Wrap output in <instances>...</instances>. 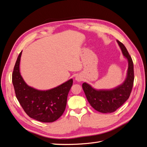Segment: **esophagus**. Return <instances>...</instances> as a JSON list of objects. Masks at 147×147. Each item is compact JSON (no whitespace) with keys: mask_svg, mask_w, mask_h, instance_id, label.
Segmentation results:
<instances>
[{"mask_svg":"<svg viewBox=\"0 0 147 147\" xmlns=\"http://www.w3.org/2000/svg\"><path fill=\"white\" fill-rule=\"evenodd\" d=\"M75 80H77V82H80V81H82L81 77L78 76V75H77V76H76V77H75Z\"/></svg>","mask_w":147,"mask_h":147,"instance_id":"1","label":"esophagus"}]
</instances>
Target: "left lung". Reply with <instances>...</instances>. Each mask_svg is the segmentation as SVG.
I'll list each match as a JSON object with an SVG mask.
<instances>
[{"mask_svg": "<svg viewBox=\"0 0 147 147\" xmlns=\"http://www.w3.org/2000/svg\"><path fill=\"white\" fill-rule=\"evenodd\" d=\"M117 42L128 61L127 77L124 82L111 90H97L86 83L82 84L84 94L92 107L104 113L113 112L120 107L129 97L134 83V64L131 57L123 44L118 40Z\"/></svg>", "mask_w": 147, "mask_h": 147, "instance_id": "left-lung-1", "label": "left lung"}]
</instances>
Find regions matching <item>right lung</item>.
Segmentation results:
<instances>
[{"instance_id": "add662e5", "label": "right lung", "mask_w": 147, "mask_h": 147, "mask_svg": "<svg viewBox=\"0 0 147 147\" xmlns=\"http://www.w3.org/2000/svg\"><path fill=\"white\" fill-rule=\"evenodd\" d=\"M22 51L20 53L12 74V82L16 97L28 116L43 123H51L63 114L68 93L73 80L46 91L38 90L28 86L20 72Z\"/></svg>"}]
</instances>
